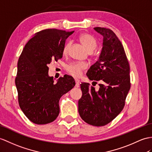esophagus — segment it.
<instances>
[{"mask_svg": "<svg viewBox=\"0 0 152 152\" xmlns=\"http://www.w3.org/2000/svg\"><path fill=\"white\" fill-rule=\"evenodd\" d=\"M75 86H76L77 87H79V85H80V80H79V79H75Z\"/></svg>", "mask_w": 152, "mask_h": 152, "instance_id": "34e87169", "label": "esophagus"}]
</instances>
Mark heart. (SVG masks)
<instances>
[{
    "mask_svg": "<svg viewBox=\"0 0 152 152\" xmlns=\"http://www.w3.org/2000/svg\"><path fill=\"white\" fill-rule=\"evenodd\" d=\"M79 40L84 48L89 51L92 52L97 46V42L93 36L86 33H81L79 35ZM71 42H67L63 48V53L66 54L68 52ZM87 68V64L84 62H72L66 67V71L69 74L75 77H79L82 75L84 69Z\"/></svg>",
    "mask_w": 152,
    "mask_h": 152,
    "instance_id": "heart-1",
    "label": "heart"
}]
</instances>
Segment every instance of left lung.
I'll use <instances>...</instances> for the list:
<instances>
[{
  "label": "left lung",
  "mask_w": 152,
  "mask_h": 152,
  "mask_svg": "<svg viewBox=\"0 0 152 152\" xmlns=\"http://www.w3.org/2000/svg\"><path fill=\"white\" fill-rule=\"evenodd\" d=\"M103 36L102 48L98 61L86 73L88 79L97 84L95 90L90 84L83 83V95L79 100V113L86 123L102 126L112 121L124 108L130 89L129 65L123 44L115 33L108 28L96 27Z\"/></svg>",
  "instance_id": "1"
}]
</instances>
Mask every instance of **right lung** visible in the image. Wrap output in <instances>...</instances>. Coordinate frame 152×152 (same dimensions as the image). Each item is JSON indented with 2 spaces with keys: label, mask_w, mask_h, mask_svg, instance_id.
I'll return each mask as SVG.
<instances>
[{
  "label": "right lung",
  "mask_w": 152,
  "mask_h": 152,
  "mask_svg": "<svg viewBox=\"0 0 152 152\" xmlns=\"http://www.w3.org/2000/svg\"><path fill=\"white\" fill-rule=\"evenodd\" d=\"M73 31L46 29L36 33L18 58L15 78L18 104L33 123L46 124L56 119L59 100L75 86L72 76L65 75L55 83L48 75V65L62 57L66 40Z\"/></svg>",
  "instance_id": "1"
}]
</instances>
